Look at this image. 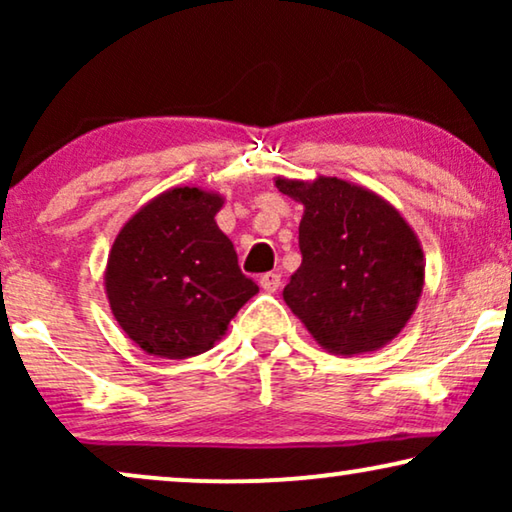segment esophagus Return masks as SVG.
I'll use <instances>...</instances> for the list:
<instances>
[{
  "instance_id": "1",
  "label": "esophagus",
  "mask_w": 512,
  "mask_h": 512,
  "mask_svg": "<svg viewBox=\"0 0 512 512\" xmlns=\"http://www.w3.org/2000/svg\"><path fill=\"white\" fill-rule=\"evenodd\" d=\"M261 289L268 291V293H275L279 286H282V275H277V272H265V275H261Z\"/></svg>"
}]
</instances>
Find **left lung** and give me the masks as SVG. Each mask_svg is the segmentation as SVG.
Masks as SVG:
<instances>
[{
	"label": "left lung",
	"mask_w": 512,
	"mask_h": 512,
	"mask_svg": "<svg viewBox=\"0 0 512 512\" xmlns=\"http://www.w3.org/2000/svg\"><path fill=\"white\" fill-rule=\"evenodd\" d=\"M305 207L298 228L303 263L284 286V303L319 347L340 356L377 352L417 310L424 251L401 212L338 177H275Z\"/></svg>",
	"instance_id": "1"
}]
</instances>
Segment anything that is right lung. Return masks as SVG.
Returning a JSON list of instances; mask_svg holds the SVG:
<instances>
[{
	"label": "right lung",
	"mask_w": 512,
	"mask_h": 512,
	"mask_svg": "<svg viewBox=\"0 0 512 512\" xmlns=\"http://www.w3.org/2000/svg\"><path fill=\"white\" fill-rule=\"evenodd\" d=\"M221 193L174 186L139 207L111 244L104 291L118 326L160 359L212 349L258 286L214 216Z\"/></svg>",
	"instance_id": "add662e5"
}]
</instances>
